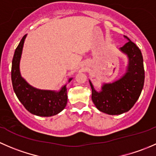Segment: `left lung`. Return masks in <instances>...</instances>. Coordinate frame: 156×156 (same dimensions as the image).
Returning a JSON list of instances; mask_svg holds the SVG:
<instances>
[{
	"mask_svg": "<svg viewBox=\"0 0 156 156\" xmlns=\"http://www.w3.org/2000/svg\"><path fill=\"white\" fill-rule=\"evenodd\" d=\"M124 37L128 41L119 50L128 60L125 73L113 82L103 83L100 91L94 89L89 80L93 103L100 112L112 115L123 114L133 107L140 96L145 78L140 50L128 37Z\"/></svg>",
	"mask_w": 156,
	"mask_h": 156,
	"instance_id": "obj_1",
	"label": "left lung"
}]
</instances>
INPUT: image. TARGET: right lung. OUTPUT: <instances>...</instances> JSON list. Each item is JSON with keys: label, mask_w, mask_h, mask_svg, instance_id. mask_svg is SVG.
<instances>
[{"label": "right lung", "mask_w": 156, "mask_h": 156, "mask_svg": "<svg viewBox=\"0 0 156 156\" xmlns=\"http://www.w3.org/2000/svg\"><path fill=\"white\" fill-rule=\"evenodd\" d=\"M27 34L23 36L15 50L12 61L11 78L13 90L24 107L33 115L50 117L62 112L67 104V84L59 90L37 89L30 85L20 73V64L23 45ZM72 80L69 78L68 83Z\"/></svg>", "instance_id": "add662e5"}]
</instances>
